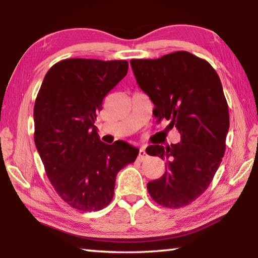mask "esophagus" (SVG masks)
<instances>
[{
    "label": "esophagus",
    "instance_id": "1",
    "mask_svg": "<svg viewBox=\"0 0 258 258\" xmlns=\"http://www.w3.org/2000/svg\"><path fill=\"white\" fill-rule=\"evenodd\" d=\"M147 157V152H146V148L145 147H141L140 148V150H139V157L138 158L140 159V160H143Z\"/></svg>",
    "mask_w": 258,
    "mask_h": 258
}]
</instances>
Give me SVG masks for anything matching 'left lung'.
Instances as JSON below:
<instances>
[{"label":"left lung","mask_w":258,"mask_h":258,"mask_svg":"<svg viewBox=\"0 0 258 258\" xmlns=\"http://www.w3.org/2000/svg\"><path fill=\"white\" fill-rule=\"evenodd\" d=\"M131 66L155 117L181 135L175 145L147 148L166 160L164 175L148 183V192L161 206L184 207L206 191L224 156L230 119L221 80L209 62L186 51L132 59Z\"/></svg>","instance_id":"1"}]
</instances>
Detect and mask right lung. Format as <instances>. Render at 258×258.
I'll return each instance as SVG.
<instances>
[{"label":"right lung","mask_w":258,"mask_h":258,"mask_svg":"<svg viewBox=\"0 0 258 258\" xmlns=\"http://www.w3.org/2000/svg\"><path fill=\"white\" fill-rule=\"evenodd\" d=\"M127 71L126 60L66 59L49 69L38 91L35 146L56 194L78 211L108 206L117 173L139 155L125 141L102 142L94 125L103 98Z\"/></svg>","instance_id":"obj_1"}]
</instances>
